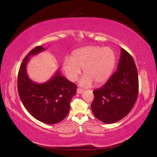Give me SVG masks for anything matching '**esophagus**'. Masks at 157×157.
Listing matches in <instances>:
<instances>
[{"label":"esophagus","instance_id":"34e87169","mask_svg":"<svg viewBox=\"0 0 157 157\" xmlns=\"http://www.w3.org/2000/svg\"><path fill=\"white\" fill-rule=\"evenodd\" d=\"M83 90H82L81 88H78L77 89V93L78 94H82L83 92Z\"/></svg>","mask_w":157,"mask_h":157}]
</instances>
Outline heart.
I'll return each instance as SVG.
<instances>
[{
  "label": "heart",
  "instance_id": "obj_1",
  "mask_svg": "<svg viewBox=\"0 0 157 157\" xmlns=\"http://www.w3.org/2000/svg\"><path fill=\"white\" fill-rule=\"evenodd\" d=\"M116 61L114 51L110 47L87 46L72 52L70 59L63 62L62 68L66 77L75 82L83 69L84 76L80 85L90 87L93 82L101 84L110 78Z\"/></svg>",
  "mask_w": 157,
  "mask_h": 157
}]
</instances>
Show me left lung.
Segmentation results:
<instances>
[{"instance_id":"obj_1","label":"left lung","mask_w":157,"mask_h":157,"mask_svg":"<svg viewBox=\"0 0 157 157\" xmlns=\"http://www.w3.org/2000/svg\"><path fill=\"white\" fill-rule=\"evenodd\" d=\"M92 110L101 122L115 123L128 114L138 94V77L135 62L121 48L117 70L100 88L93 92Z\"/></svg>"}]
</instances>
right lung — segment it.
I'll return each instance as SVG.
<instances>
[{
  "label": "right lung",
  "instance_id": "1",
  "mask_svg": "<svg viewBox=\"0 0 157 157\" xmlns=\"http://www.w3.org/2000/svg\"><path fill=\"white\" fill-rule=\"evenodd\" d=\"M45 50L42 46H37L24 58L18 74V92L24 106L35 118L54 124L66 117L77 86L62 75L59 70L45 83H35L28 77L27 65L30 57Z\"/></svg>",
  "mask_w": 157,
  "mask_h": 157
}]
</instances>
